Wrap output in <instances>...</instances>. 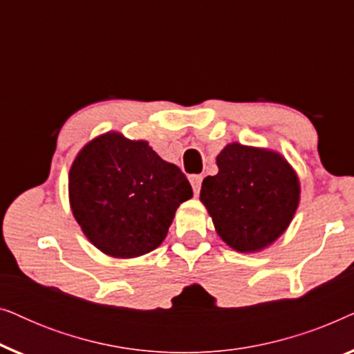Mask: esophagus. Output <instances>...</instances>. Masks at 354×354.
<instances>
[{"instance_id":"1","label":"esophagus","mask_w":354,"mask_h":354,"mask_svg":"<svg viewBox=\"0 0 354 354\" xmlns=\"http://www.w3.org/2000/svg\"><path fill=\"white\" fill-rule=\"evenodd\" d=\"M190 182H192L193 192H195V195H198V193H200V188H201L203 177H201V176H192V177H190Z\"/></svg>"}]
</instances>
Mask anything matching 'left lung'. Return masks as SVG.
<instances>
[{
	"mask_svg": "<svg viewBox=\"0 0 354 354\" xmlns=\"http://www.w3.org/2000/svg\"><path fill=\"white\" fill-rule=\"evenodd\" d=\"M219 172L203 180L200 200L217 235L239 253H258L288 229L299 205L298 174L269 148L229 143L217 154Z\"/></svg>",
	"mask_w": 354,
	"mask_h": 354,
	"instance_id": "8db88e82",
	"label": "left lung"
}]
</instances>
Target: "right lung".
Here are the masks:
<instances>
[{
	"label": "right lung",
	"mask_w": 354,
	"mask_h": 354,
	"mask_svg": "<svg viewBox=\"0 0 354 354\" xmlns=\"http://www.w3.org/2000/svg\"><path fill=\"white\" fill-rule=\"evenodd\" d=\"M193 190L176 164L147 140L106 132L77 153L69 171V205L84 235L119 259L156 250L177 207Z\"/></svg>",
	"instance_id": "add662e5"
}]
</instances>
